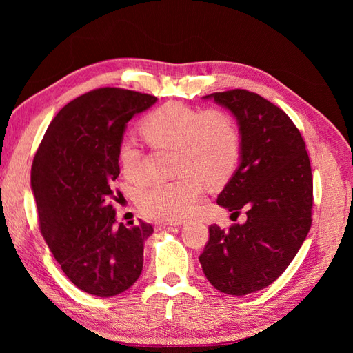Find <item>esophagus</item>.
I'll list each match as a JSON object with an SVG mask.
<instances>
[{"label": "esophagus", "instance_id": "1", "mask_svg": "<svg viewBox=\"0 0 353 353\" xmlns=\"http://www.w3.org/2000/svg\"><path fill=\"white\" fill-rule=\"evenodd\" d=\"M174 223L172 222H156L154 223V228L156 230H165V228H169V227H172Z\"/></svg>", "mask_w": 353, "mask_h": 353}]
</instances>
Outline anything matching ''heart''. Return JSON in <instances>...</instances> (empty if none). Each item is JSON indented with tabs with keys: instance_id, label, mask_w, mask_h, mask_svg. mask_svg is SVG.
Wrapping results in <instances>:
<instances>
[{
	"instance_id": "b5f03b06",
	"label": "heart",
	"mask_w": 353,
	"mask_h": 353,
	"mask_svg": "<svg viewBox=\"0 0 353 353\" xmlns=\"http://www.w3.org/2000/svg\"><path fill=\"white\" fill-rule=\"evenodd\" d=\"M140 132L154 147L174 148V170L179 174L140 191L138 208L147 218L168 222L187 218L201 199L205 183L210 187L225 183L239 163V126L218 109L201 112L169 101L144 117ZM119 160L128 179L143 181L140 153L132 143H122Z\"/></svg>"
}]
</instances>
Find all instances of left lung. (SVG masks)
Instances as JSON below:
<instances>
[{
	"label": "left lung",
	"mask_w": 353,
	"mask_h": 353,
	"mask_svg": "<svg viewBox=\"0 0 353 353\" xmlns=\"http://www.w3.org/2000/svg\"><path fill=\"white\" fill-rule=\"evenodd\" d=\"M203 99L237 121L240 163L216 201L248 219L228 230L210 225L199 261L216 290L244 296L274 283L302 248L312 222L311 162L290 117L261 95L231 90Z\"/></svg>",
	"instance_id": "obj_1"
}]
</instances>
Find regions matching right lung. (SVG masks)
<instances>
[{
	"label": "right lung",
	"mask_w": 353,
	"mask_h": 353,
	"mask_svg": "<svg viewBox=\"0 0 353 353\" xmlns=\"http://www.w3.org/2000/svg\"><path fill=\"white\" fill-rule=\"evenodd\" d=\"M156 101L121 88L81 95L52 119L32 163L42 237L68 279L88 294H121L141 275L153 227L116 222L113 183L126 123Z\"/></svg>",
	"instance_id": "add662e5"
}]
</instances>
